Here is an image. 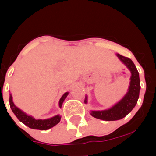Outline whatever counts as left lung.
I'll use <instances>...</instances> for the list:
<instances>
[{
	"label": "left lung",
	"instance_id": "1",
	"mask_svg": "<svg viewBox=\"0 0 156 156\" xmlns=\"http://www.w3.org/2000/svg\"><path fill=\"white\" fill-rule=\"evenodd\" d=\"M117 56L130 71V85L128 92L116 104L108 109L102 111H91L93 117L105 121H115L126 117L136 105L140 92V79L135 64L130 58L117 53ZM84 103H87V96L85 97Z\"/></svg>",
	"mask_w": 156,
	"mask_h": 156
}]
</instances>
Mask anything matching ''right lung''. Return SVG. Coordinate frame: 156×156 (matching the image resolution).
Segmentation results:
<instances>
[{"mask_svg": "<svg viewBox=\"0 0 156 156\" xmlns=\"http://www.w3.org/2000/svg\"><path fill=\"white\" fill-rule=\"evenodd\" d=\"M68 94H69V92H65L63 95L62 96V98H60L59 102H58V105H59L60 108H62V103H63L65 98H67ZM9 104L11 109H12V111L13 112L14 114H15V116L17 117V119H18L21 122H23V124L26 125V126L28 127V128H32V129L42 130L50 129V128L55 126V125L58 124L61 120V117H62L59 114H57V115L54 116V117L48 118V119H36L35 118H34L32 116L28 115L26 113L23 112L21 109H20L19 108H17V107L16 106L15 103H14L13 100H12V94H9Z\"/></svg>", "mask_w": 156, "mask_h": 156, "instance_id": "add662e5", "label": "right lung"}]
</instances>
